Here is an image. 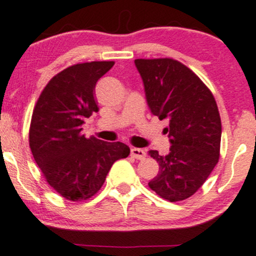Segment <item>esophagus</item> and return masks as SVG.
<instances>
[{
    "label": "esophagus",
    "instance_id": "34e87169",
    "mask_svg": "<svg viewBox=\"0 0 256 256\" xmlns=\"http://www.w3.org/2000/svg\"><path fill=\"white\" fill-rule=\"evenodd\" d=\"M131 156L132 158L137 160H143L146 156V152H144L143 149H140V148H132L131 149Z\"/></svg>",
    "mask_w": 256,
    "mask_h": 256
}]
</instances>
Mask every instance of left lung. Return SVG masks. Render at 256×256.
<instances>
[{
    "label": "left lung",
    "mask_w": 256,
    "mask_h": 256,
    "mask_svg": "<svg viewBox=\"0 0 256 256\" xmlns=\"http://www.w3.org/2000/svg\"><path fill=\"white\" fill-rule=\"evenodd\" d=\"M144 83L148 106L164 128L170 149L161 156L160 172L149 182L156 194L168 202H181L198 190L220 160L222 122L211 90L190 68L172 58L134 60Z\"/></svg>",
    "instance_id": "left-lung-1"
}]
</instances>
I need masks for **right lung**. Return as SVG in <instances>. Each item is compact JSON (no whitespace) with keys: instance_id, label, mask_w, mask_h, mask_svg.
<instances>
[{"instance_id":"right-lung-1","label":"right lung","mask_w":256,"mask_h":256,"mask_svg":"<svg viewBox=\"0 0 256 256\" xmlns=\"http://www.w3.org/2000/svg\"><path fill=\"white\" fill-rule=\"evenodd\" d=\"M114 62L75 64L46 84L33 110L30 146L48 184L72 202L87 200L102 187L116 160L130 155L120 142L82 134V124L98 112L95 84Z\"/></svg>"}]
</instances>
